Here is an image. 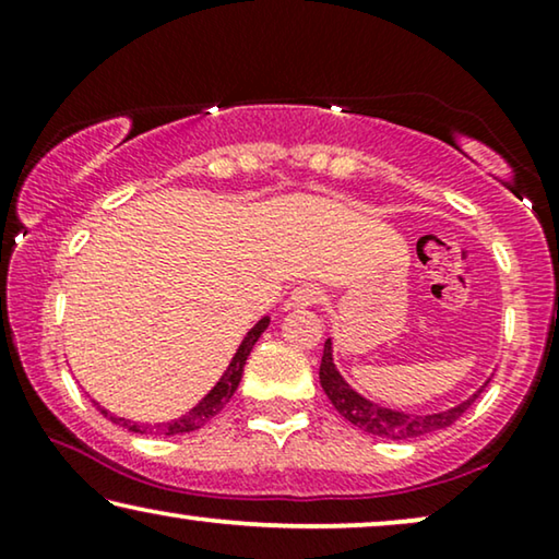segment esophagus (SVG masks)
<instances>
[{"label":"esophagus","instance_id":"obj_1","mask_svg":"<svg viewBox=\"0 0 559 559\" xmlns=\"http://www.w3.org/2000/svg\"><path fill=\"white\" fill-rule=\"evenodd\" d=\"M320 300H323V289H320L318 285H300L295 287L293 293H289V300H287V308H312V305H318Z\"/></svg>","mask_w":559,"mask_h":559}]
</instances>
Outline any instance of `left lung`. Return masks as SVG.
<instances>
[{
	"label": "left lung",
	"instance_id": "8db88e82",
	"mask_svg": "<svg viewBox=\"0 0 559 559\" xmlns=\"http://www.w3.org/2000/svg\"><path fill=\"white\" fill-rule=\"evenodd\" d=\"M488 381L491 379H486L484 384L468 396V400L457 402L455 407L427 412V415H415V412L384 407V404L373 402L361 392H356V389L343 379L338 366H335L333 338L325 341L323 361H320V386H323V392L328 394V400H331L333 407L338 409V415L343 419H348V423L358 427L361 432L373 435V438H384V440H415V438H425V435L445 430V427L453 425L455 419L478 400L480 392L488 386Z\"/></svg>",
	"mask_w": 559,
	"mask_h": 559
}]
</instances>
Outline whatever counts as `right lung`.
<instances>
[{
    "mask_svg": "<svg viewBox=\"0 0 559 559\" xmlns=\"http://www.w3.org/2000/svg\"><path fill=\"white\" fill-rule=\"evenodd\" d=\"M270 328V316H264L262 320H257L254 328L243 335V341L239 343V348H236V354L231 361H228L224 377H221L216 384L211 386V392L203 396L201 402L195 404V407H190L186 415H180L178 419H167V423H134V419H127V417H117L111 415L109 409H104L102 404H96L98 412L106 419H111L114 425L124 427V430L129 432H136V435H159V438H170V435H182V432H193L198 430V427H203L205 423H209L211 417H216L221 409L226 407L228 400H231L236 386H239L241 381V373H243V364H247V358L251 354V348H254V343L262 338V333Z\"/></svg>",
    "mask_w": 559,
    "mask_h": 559,
    "instance_id": "1",
    "label": "right lung"
}]
</instances>
